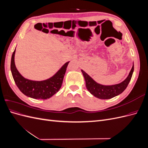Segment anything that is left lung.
<instances>
[{
    "mask_svg": "<svg viewBox=\"0 0 148 148\" xmlns=\"http://www.w3.org/2000/svg\"><path fill=\"white\" fill-rule=\"evenodd\" d=\"M134 71V64L128 77L122 82L113 85H103L97 83L90 76L82 70V72L86 82V86L91 95L101 99H109L119 95L127 88L130 82Z\"/></svg>",
    "mask_w": 148,
    "mask_h": 148,
    "instance_id": "1",
    "label": "left lung"
}]
</instances>
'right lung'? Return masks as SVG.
Returning a JSON list of instances; mask_svg holds the SVG:
<instances>
[{
    "instance_id": "add662e5",
    "label": "right lung",
    "mask_w": 148,
    "mask_h": 148,
    "mask_svg": "<svg viewBox=\"0 0 148 148\" xmlns=\"http://www.w3.org/2000/svg\"><path fill=\"white\" fill-rule=\"evenodd\" d=\"M15 49L12 56L11 72L15 84L22 93L33 99H47L59 91L70 61L62 65L51 78L42 81H34L25 78L18 71L15 64Z\"/></svg>"
}]
</instances>
